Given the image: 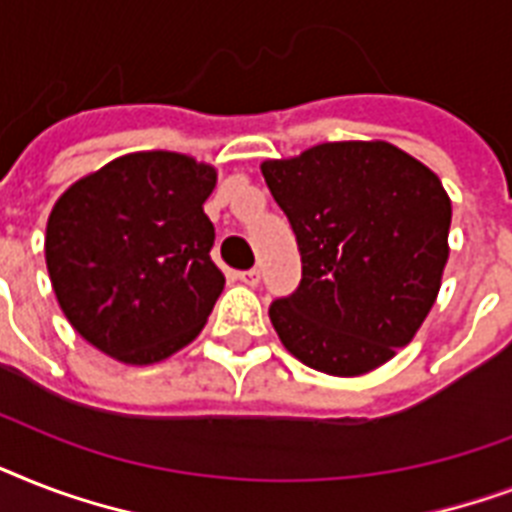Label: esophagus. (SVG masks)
Here are the masks:
<instances>
[{
    "label": "esophagus",
    "instance_id": "obj_1",
    "mask_svg": "<svg viewBox=\"0 0 512 512\" xmlns=\"http://www.w3.org/2000/svg\"><path fill=\"white\" fill-rule=\"evenodd\" d=\"M239 281L241 284H247V287H257V281H260V271H257V268L239 271Z\"/></svg>",
    "mask_w": 512,
    "mask_h": 512
}]
</instances>
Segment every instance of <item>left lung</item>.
I'll list each match as a JSON object with an SVG mask.
<instances>
[{"instance_id":"8db88e82","label":"left lung","mask_w":512,"mask_h":512,"mask_svg":"<svg viewBox=\"0 0 512 512\" xmlns=\"http://www.w3.org/2000/svg\"><path fill=\"white\" fill-rule=\"evenodd\" d=\"M303 260L271 324L305 366L358 377L417 335L449 260L452 201L433 170L385 140L321 143L260 164Z\"/></svg>"}]
</instances>
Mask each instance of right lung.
I'll use <instances>...</instances> for the list:
<instances>
[{
	"instance_id": "1",
	"label": "right lung",
	"mask_w": 512,
	"mask_h": 512,
	"mask_svg": "<svg viewBox=\"0 0 512 512\" xmlns=\"http://www.w3.org/2000/svg\"><path fill=\"white\" fill-rule=\"evenodd\" d=\"M215 167L172 151L119 156L76 180L50 212L44 257L71 327L122 364L196 340L225 287L204 201Z\"/></svg>"
}]
</instances>
